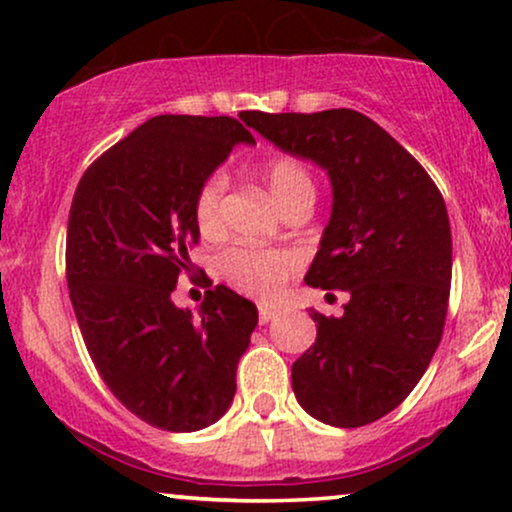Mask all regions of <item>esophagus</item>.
Wrapping results in <instances>:
<instances>
[{"mask_svg":"<svg viewBox=\"0 0 512 512\" xmlns=\"http://www.w3.org/2000/svg\"><path fill=\"white\" fill-rule=\"evenodd\" d=\"M276 313H279V310H276L274 305H260V322H262V325L272 322L274 317H276Z\"/></svg>","mask_w":512,"mask_h":512,"instance_id":"34e87169","label":"esophagus"}]
</instances>
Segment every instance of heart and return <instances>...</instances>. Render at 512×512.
<instances>
[{"label":"heart","mask_w":512,"mask_h":512,"mask_svg":"<svg viewBox=\"0 0 512 512\" xmlns=\"http://www.w3.org/2000/svg\"><path fill=\"white\" fill-rule=\"evenodd\" d=\"M262 180L267 185L274 204L284 209L291 199L313 195V180L308 170L293 158H274L262 168ZM221 173L211 175L199 187L195 199V219L204 236H216L221 228V199H223ZM298 269V257L286 250H257V248H231L221 255L219 272L223 279L248 296L274 298L281 284Z\"/></svg>","instance_id":"obj_1"}]
</instances>
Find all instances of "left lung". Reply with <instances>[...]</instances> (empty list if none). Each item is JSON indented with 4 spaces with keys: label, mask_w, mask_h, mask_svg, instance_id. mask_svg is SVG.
Instances as JSON below:
<instances>
[{
    "label": "left lung",
    "mask_w": 512,
    "mask_h": 512,
    "mask_svg": "<svg viewBox=\"0 0 512 512\" xmlns=\"http://www.w3.org/2000/svg\"><path fill=\"white\" fill-rule=\"evenodd\" d=\"M248 125L330 178V221L305 284L342 289L349 303L339 317L310 308L317 339L293 363L291 385L322 424L366 426L407 399L443 337L448 209L419 161L356 110L252 113Z\"/></svg>",
    "instance_id": "1"
}]
</instances>
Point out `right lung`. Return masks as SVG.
<instances>
[{"label": "right lung", "mask_w": 512, "mask_h": 512, "mask_svg": "<svg viewBox=\"0 0 512 512\" xmlns=\"http://www.w3.org/2000/svg\"><path fill=\"white\" fill-rule=\"evenodd\" d=\"M250 115H156L86 170L67 226V284L91 361L146 424L202 431L236 395L257 308L226 286L197 315L170 298L199 240L195 199L233 146L255 144Z\"/></svg>", "instance_id": "obj_1"}]
</instances>
